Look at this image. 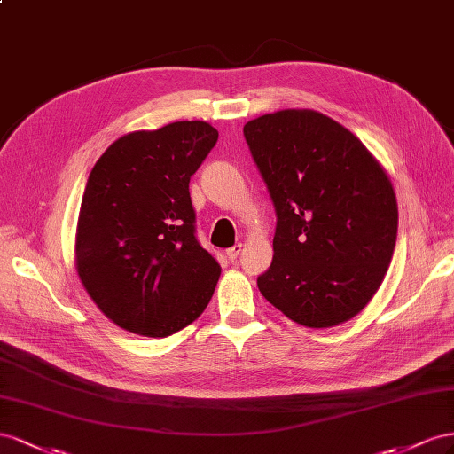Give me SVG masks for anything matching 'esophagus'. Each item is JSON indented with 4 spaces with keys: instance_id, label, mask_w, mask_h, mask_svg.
Returning a JSON list of instances; mask_svg holds the SVG:
<instances>
[{
    "instance_id": "esophagus-1",
    "label": "esophagus",
    "mask_w": 454,
    "mask_h": 454,
    "mask_svg": "<svg viewBox=\"0 0 454 454\" xmlns=\"http://www.w3.org/2000/svg\"><path fill=\"white\" fill-rule=\"evenodd\" d=\"M239 253H241V243L234 245V247H230V249L226 251V256H228V261H231V262H236V261H238V256H239Z\"/></svg>"
}]
</instances>
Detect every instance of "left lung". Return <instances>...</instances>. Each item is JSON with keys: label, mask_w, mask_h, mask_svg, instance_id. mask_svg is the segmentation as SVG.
<instances>
[{"label": "left lung", "mask_w": 454, "mask_h": 454, "mask_svg": "<svg viewBox=\"0 0 454 454\" xmlns=\"http://www.w3.org/2000/svg\"><path fill=\"white\" fill-rule=\"evenodd\" d=\"M274 201V261L264 299L299 325L327 329L379 291L397 238V200L379 160L316 110H279L243 127Z\"/></svg>", "instance_id": "left-lung-1"}]
</instances>
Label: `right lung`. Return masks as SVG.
Returning <instances> with one entry per match:
<instances>
[{"label":"right lung","mask_w":454,"mask_h":454,"mask_svg":"<svg viewBox=\"0 0 454 454\" xmlns=\"http://www.w3.org/2000/svg\"><path fill=\"white\" fill-rule=\"evenodd\" d=\"M218 131L175 121L120 137L87 178L75 228V270L115 325L165 339L209 304L220 264L196 239L190 176Z\"/></svg>","instance_id":"obj_1"}]
</instances>
